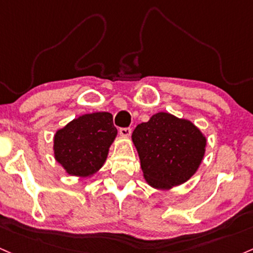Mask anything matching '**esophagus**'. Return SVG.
Masks as SVG:
<instances>
[{
    "label": "esophagus",
    "instance_id": "1",
    "mask_svg": "<svg viewBox=\"0 0 253 253\" xmlns=\"http://www.w3.org/2000/svg\"><path fill=\"white\" fill-rule=\"evenodd\" d=\"M119 133H120V135H122V137H129L132 133V129L129 127H121L119 129Z\"/></svg>",
    "mask_w": 253,
    "mask_h": 253
}]
</instances>
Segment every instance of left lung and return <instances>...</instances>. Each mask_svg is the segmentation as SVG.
<instances>
[{
  "label": "left lung",
  "mask_w": 253,
  "mask_h": 253,
  "mask_svg": "<svg viewBox=\"0 0 253 253\" xmlns=\"http://www.w3.org/2000/svg\"><path fill=\"white\" fill-rule=\"evenodd\" d=\"M144 177L155 188L184 184L203 160L207 139L191 121L157 113L132 133Z\"/></svg>",
  "instance_id": "1"
}]
</instances>
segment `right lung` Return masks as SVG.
Here are the masks:
<instances>
[{"instance_id": "right-lung-1", "label": "right lung", "mask_w": 253, "mask_h": 253, "mask_svg": "<svg viewBox=\"0 0 253 253\" xmlns=\"http://www.w3.org/2000/svg\"><path fill=\"white\" fill-rule=\"evenodd\" d=\"M116 134L112 114H85L56 132L55 158L71 175L90 176L103 166Z\"/></svg>"}]
</instances>
